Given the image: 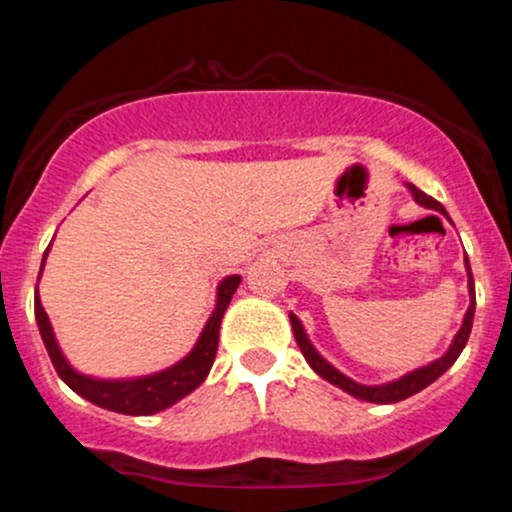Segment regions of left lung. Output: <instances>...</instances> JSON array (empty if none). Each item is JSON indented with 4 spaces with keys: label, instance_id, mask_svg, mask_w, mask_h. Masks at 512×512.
<instances>
[{
    "label": "left lung",
    "instance_id": "8db88e82",
    "mask_svg": "<svg viewBox=\"0 0 512 512\" xmlns=\"http://www.w3.org/2000/svg\"><path fill=\"white\" fill-rule=\"evenodd\" d=\"M407 190L411 192V197H414L416 204H421V207L426 209H433V211H440L443 216H448V211L440 202H436L433 197H428L426 192H421L416 185H409L407 182ZM464 267H467V289H469V308L467 313H464V320H462V327L460 332L455 334V339H452V344L448 346V351H445L443 356L436 358V361H431L428 366H421L416 370H411V373L402 375V378L397 380H390V383H383V385H361L356 383V380L346 378L344 373H339L337 368L332 366L327 358L320 356V351L315 349L313 342L308 339V334H305L301 320H298L296 315L289 313L291 317V327H293V334H296V342L301 346L305 361H308V366L315 370L320 378H325L327 383L342 387L344 392H349L351 397L356 399H363V402H375V404H395V402H402V399H407L411 395H416V392H421L424 387H428L431 383H436L440 375L448 370L452 363L457 361V356L462 354V349L467 346V339H469V332H472V322H474V308H477V296H474V276H472V267H469V260L467 255H464Z\"/></svg>",
    "mask_w": 512,
    "mask_h": 512
}]
</instances>
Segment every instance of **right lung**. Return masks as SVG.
<instances>
[{"instance_id":"add662e5","label":"right lung","mask_w":512,"mask_h":512,"mask_svg":"<svg viewBox=\"0 0 512 512\" xmlns=\"http://www.w3.org/2000/svg\"><path fill=\"white\" fill-rule=\"evenodd\" d=\"M50 250V248H48ZM45 257L40 262V274H43ZM38 274V281H40ZM240 286V276L231 274L216 286V305L211 310L207 325H204L202 334H199L197 344L192 346V351L182 361L175 363L166 370H158L151 375H139V378H120V380H103L93 378V375H84L79 370L69 366V361L64 358L60 344H57L55 332H52L50 317L45 313L43 303H40L38 289H35V322H38L40 337H43L45 349H48L52 366H55L57 375L67 383L76 395L88 399L96 407H103L108 411H117V414H129V416H149L156 411H163L173 407L175 402H180L182 397L190 395L192 390H197L204 383V378L209 375L211 366H214L216 349H219V330H221V317L226 313L228 303H231L233 293Z\"/></svg>"}]
</instances>
